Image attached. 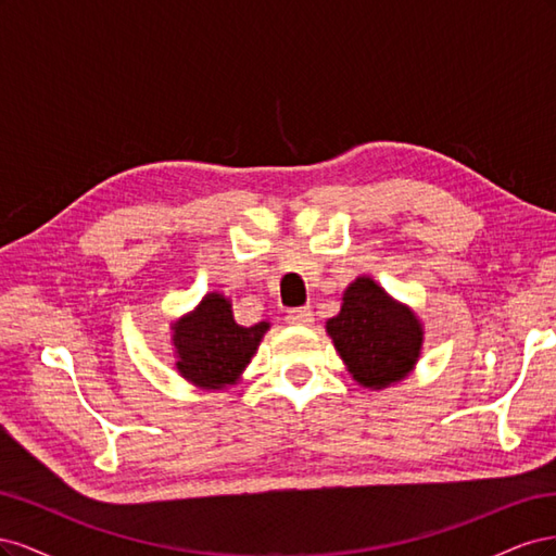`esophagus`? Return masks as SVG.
<instances>
[{
	"mask_svg": "<svg viewBox=\"0 0 556 556\" xmlns=\"http://www.w3.org/2000/svg\"><path fill=\"white\" fill-rule=\"evenodd\" d=\"M313 311L311 308H299V311H290L288 323L294 327H311L313 325Z\"/></svg>",
	"mask_w": 556,
	"mask_h": 556,
	"instance_id": "34e87169",
	"label": "esophagus"
}]
</instances>
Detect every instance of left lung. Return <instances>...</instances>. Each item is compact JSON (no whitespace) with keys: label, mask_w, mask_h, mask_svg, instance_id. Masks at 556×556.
Segmentation results:
<instances>
[{"label":"left lung","mask_w":556,"mask_h":556,"mask_svg":"<svg viewBox=\"0 0 556 556\" xmlns=\"http://www.w3.org/2000/svg\"><path fill=\"white\" fill-rule=\"evenodd\" d=\"M327 333L352 380L376 392L406 380L422 357V319L371 276L348 285L339 315L327 319Z\"/></svg>","instance_id":"obj_1"}]
</instances>
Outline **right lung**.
Listing matches in <instances>:
<instances>
[{
  "instance_id": "obj_1",
  "label": "right lung",
  "mask_w": 556,
  "mask_h": 556,
  "mask_svg": "<svg viewBox=\"0 0 556 556\" xmlns=\"http://www.w3.org/2000/svg\"><path fill=\"white\" fill-rule=\"evenodd\" d=\"M271 329V323L243 327L233 319L231 299L208 292L199 304L172 323L176 371L199 390H227L237 384Z\"/></svg>"
}]
</instances>
